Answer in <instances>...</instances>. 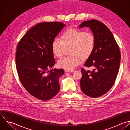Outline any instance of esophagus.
Wrapping results in <instances>:
<instances>
[{
  "label": "esophagus",
  "mask_w": 130,
  "mask_h": 130,
  "mask_svg": "<svg viewBox=\"0 0 130 130\" xmlns=\"http://www.w3.org/2000/svg\"><path fill=\"white\" fill-rule=\"evenodd\" d=\"M74 72V70H65V72L68 73V72H70V73H72Z\"/></svg>",
  "instance_id": "esophagus-1"
}]
</instances>
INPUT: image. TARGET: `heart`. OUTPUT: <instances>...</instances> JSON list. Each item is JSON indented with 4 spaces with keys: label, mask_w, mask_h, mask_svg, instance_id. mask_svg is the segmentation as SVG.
<instances>
[{
    "label": "heart",
    "mask_w": 130,
    "mask_h": 130,
    "mask_svg": "<svg viewBox=\"0 0 130 130\" xmlns=\"http://www.w3.org/2000/svg\"><path fill=\"white\" fill-rule=\"evenodd\" d=\"M53 54L61 58L64 54L66 48L70 47V55L59 60L58 67L68 70H72L82 61L88 58L95 46V38L89 32L75 28H68L64 31L61 40L55 38L52 43Z\"/></svg>",
    "instance_id": "obj_1"
}]
</instances>
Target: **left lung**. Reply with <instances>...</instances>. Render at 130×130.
Instances as JSON below:
<instances>
[{
  "label": "left lung",
  "instance_id": "8db88e82",
  "mask_svg": "<svg viewBox=\"0 0 130 130\" xmlns=\"http://www.w3.org/2000/svg\"><path fill=\"white\" fill-rule=\"evenodd\" d=\"M89 27L95 38L94 50L84 66L92 71L82 68L80 87L86 95L98 98L108 91L113 86L119 68L120 52L109 28L94 19L83 22L79 28Z\"/></svg>",
  "mask_w": 130,
  "mask_h": 130
}]
</instances>
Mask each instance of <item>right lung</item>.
Here are the masks:
<instances>
[{"label":"right lung","mask_w":130,"mask_h":130,"mask_svg":"<svg viewBox=\"0 0 130 130\" xmlns=\"http://www.w3.org/2000/svg\"><path fill=\"white\" fill-rule=\"evenodd\" d=\"M66 26L62 22L40 23L30 28L18 44L16 68L21 82L32 95L42 101L53 98L59 91L63 69H51L55 63L52 43Z\"/></svg>","instance_id":"right-lung-1"}]
</instances>
